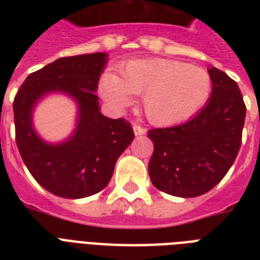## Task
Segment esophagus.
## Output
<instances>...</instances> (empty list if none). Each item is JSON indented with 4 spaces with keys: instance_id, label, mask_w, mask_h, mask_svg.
<instances>
[{
    "instance_id": "1",
    "label": "esophagus",
    "mask_w": 260,
    "mask_h": 260,
    "mask_svg": "<svg viewBox=\"0 0 260 260\" xmlns=\"http://www.w3.org/2000/svg\"><path fill=\"white\" fill-rule=\"evenodd\" d=\"M147 129L146 128H143V126L140 125H134V134L136 135V136H142V135H146Z\"/></svg>"
}]
</instances>
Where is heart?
Listing matches in <instances>:
<instances>
[{"label": "heart", "instance_id": "heart-1", "mask_svg": "<svg viewBox=\"0 0 260 260\" xmlns=\"http://www.w3.org/2000/svg\"><path fill=\"white\" fill-rule=\"evenodd\" d=\"M100 93L110 105L125 109L143 95V109L154 125L170 126L194 117L212 93V78L200 66L165 58L135 59L122 64L120 77L106 71Z\"/></svg>", "mask_w": 260, "mask_h": 260}]
</instances>
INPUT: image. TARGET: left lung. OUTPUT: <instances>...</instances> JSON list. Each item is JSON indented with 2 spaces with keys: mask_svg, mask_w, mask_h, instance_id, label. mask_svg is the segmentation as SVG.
<instances>
[{
  "mask_svg": "<svg viewBox=\"0 0 260 260\" xmlns=\"http://www.w3.org/2000/svg\"><path fill=\"white\" fill-rule=\"evenodd\" d=\"M212 93L189 121L148 131L154 154L152 185L175 197L191 198L213 189L235 162L242 144L246 105L238 83L216 67L208 69Z\"/></svg>",
  "mask_w": 260,
  "mask_h": 260,
  "instance_id": "8db88e82",
  "label": "left lung"
}]
</instances>
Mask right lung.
<instances>
[{"label": "right lung", "mask_w": 260, "mask_h": 260, "mask_svg": "<svg viewBox=\"0 0 260 260\" xmlns=\"http://www.w3.org/2000/svg\"><path fill=\"white\" fill-rule=\"evenodd\" d=\"M108 58L94 52L56 59L28 75L14 98L20 155L39 185L58 197L78 200L105 189L135 138L129 122L101 113L95 91ZM52 93L71 98L77 106L75 129L56 143L43 139L33 124L36 106Z\"/></svg>", "instance_id": "obj_1"}]
</instances>
